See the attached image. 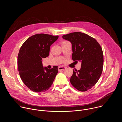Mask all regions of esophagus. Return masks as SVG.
Listing matches in <instances>:
<instances>
[{
    "instance_id": "obj_1",
    "label": "esophagus",
    "mask_w": 122,
    "mask_h": 122,
    "mask_svg": "<svg viewBox=\"0 0 122 122\" xmlns=\"http://www.w3.org/2000/svg\"><path fill=\"white\" fill-rule=\"evenodd\" d=\"M66 68V67L65 66H60L58 67V71H64V69H65Z\"/></svg>"
}]
</instances>
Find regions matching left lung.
I'll return each mask as SVG.
<instances>
[{
    "label": "left lung",
    "mask_w": 122,
    "mask_h": 122,
    "mask_svg": "<svg viewBox=\"0 0 122 122\" xmlns=\"http://www.w3.org/2000/svg\"><path fill=\"white\" fill-rule=\"evenodd\" d=\"M62 38L71 43L72 60L81 62L80 70H73L70 79L71 84L80 91L91 89L102 72L104 60L100 45L94 38L79 32L65 35Z\"/></svg>",
    "instance_id": "8db88e82"
}]
</instances>
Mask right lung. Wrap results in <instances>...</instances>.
Segmentation results:
<instances>
[{
    "instance_id": "obj_1",
    "label": "right lung",
    "mask_w": 122,
    "mask_h": 122,
    "mask_svg": "<svg viewBox=\"0 0 122 122\" xmlns=\"http://www.w3.org/2000/svg\"><path fill=\"white\" fill-rule=\"evenodd\" d=\"M58 36L36 34L27 39L18 55L20 77L27 87L35 92H44L51 86L58 73V66L49 69L43 67L42 58L49 56L51 45Z\"/></svg>"
}]
</instances>
